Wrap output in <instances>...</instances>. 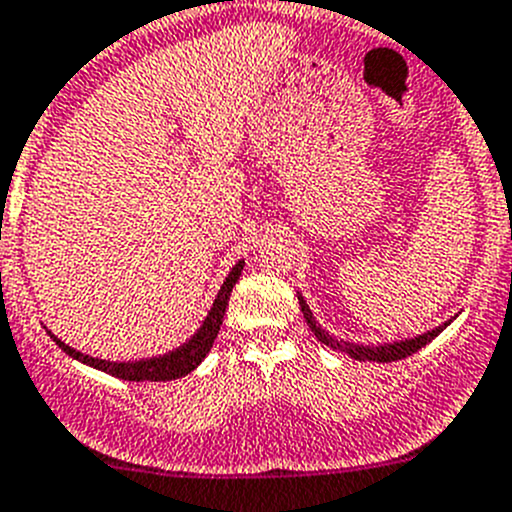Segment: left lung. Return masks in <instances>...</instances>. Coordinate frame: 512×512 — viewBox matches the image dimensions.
Wrapping results in <instances>:
<instances>
[{
    "instance_id": "left-lung-1",
    "label": "left lung",
    "mask_w": 512,
    "mask_h": 512,
    "mask_svg": "<svg viewBox=\"0 0 512 512\" xmlns=\"http://www.w3.org/2000/svg\"><path fill=\"white\" fill-rule=\"evenodd\" d=\"M298 303H301V313H303V319H306L308 329L316 334V339H319L321 344L336 349V352L349 354L352 359H362V362H398V359H403V357H411L413 352H418L421 347H426V344L431 342L434 336H439L441 331L449 326V321H446V324L436 326L434 331L418 334V336H413V339H405V342L380 344V347H367V344H352V342H344V339H334L331 334H326V331L321 329L319 324H316L311 308H308V303L303 301V296H298Z\"/></svg>"
}]
</instances>
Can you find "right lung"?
Masks as SVG:
<instances>
[{"label":"right lung","instance_id":"right-lung-1","mask_svg":"<svg viewBox=\"0 0 512 512\" xmlns=\"http://www.w3.org/2000/svg\"><path fill=\"white\" fill-rule=\"evenodd\" d=\"M242 267H245V262H237V265L232 267V273H229L227 280H224L222 290L216 293L214 306H211L209 316L204 319L201 329L196 331V334H193L186 344H181V347L173 349V352L163 354V357L135 359V362H109V359L89 357V354H84V352H76V349L68 347L66 342H61L58 336H53L50 331L48 334H50V339H53V342L68 354V357L78 359V362H84V365H89V367H96V370H101V372H107V375L122 377V380H132V382L178 380V377H183V375H188V372L196 370V367L201 365V359L209 354L211 344H214L216 334H219V326H222L224 311H227V306H229V293H232L234 283H237L239 275H242Z\"/></svg>","mask_w":512,"mask_h":512}]
</instances>
